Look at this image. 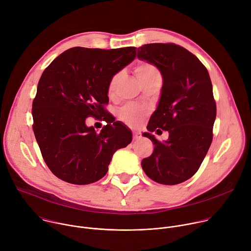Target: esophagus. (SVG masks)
Instances as JSON below:
<instances>
[{"instance_id": "34e87169", "label": "esophagus", "mask_w": 251, "mask_h": 251, "mask_svg": "<svg viewBox=\"0 0 251 251\" xmlns=\"http://www.w3.org/2000/svg\"><path fill=\"white\" fill-rule=\"evenodd\" d=\"M141 138V134L138 132H133V139L134 140H138Z\"/></svg>"}]
</instances>
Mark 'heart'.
<instances>
[{"mask_svg":"<svg viewBox=\"0 0 251 251\" xmlns=\"http://www.w3.org/2000/svg\"><path fill=\"white\" fill-rule=\"evenodd\" d=\"M135 74L141 83L154 76L161 75L159 69L155 65L148 62L139 63L135 68ZM120 77H121V74L114 75L110 78L108 85H107V95H108L110 98H113L115 95ZM146 113H147L146 109L143 108L141 106L126 105L123 107V108H121V110L118 113V116H119V119L122 122H124L126 125L132 128H136L141 124Z\"/></svg>","mask_w":251,"mask_h":251,"instance_id":"obj_1","label":"heart"}]
</instances>
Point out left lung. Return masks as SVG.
<instances>
[{"mask_svg":"<svg viewBox=\"0 0 251 251\" xmlns=\"http://www.w3.org/2000/svg\"><path fill=\"white\" fill-rule=\"evenodd\" d=\"M137 56L154 64L163 76L149 132L143 134L155 147L142 160V168L159 184H181L198 172L212 141L217 105L209 75L195 54L175 44L144 45L138 48ZM161 128L169 132L165 142L151 134Z\"/></svg>","mask_w":251,"mask_h":251,"instance_id":"1","label":"left lung"}]
</instances>
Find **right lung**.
Masks as SVG:
<instances>
[{"instance_id":"add662e5","label":"right lung","mask_w":251,"mask_h":251,"mask_svg":"<svg viewBox=\"0 0 251 251\" xmlns=\"http://www.w3.org/2000/svg\"><path fill=\"white\" fill-rule=\"evenodd\" d=\"M136 57V48H73L43 73L32 102V129L43 158L60 180L88 185L102 178L113 154L132 141L131 131L106 111L107 85ZM92 116L106 121L100 133L87 127Z\"/></svg>"}]
</instances>
